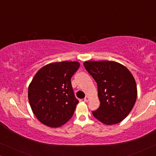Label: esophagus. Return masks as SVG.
<instances>
[{"label":"esophagus","mask_w":156,"mask_h":156,"mask_svg":"<svg viewBox=\"0 0 156 156\" xmlns=\"http://www.w3.org/2000/svg\"><path fill=\"white\" fill-rule=\"evenodd\" d=\"M89 99H90V98H89L88 96H86V97H85V98L84 99V101L85 102H88L89 101Z\"/></svg>","instance_id":"esophagus-1"}]
</instances>
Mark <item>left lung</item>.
<instances>
[{
    "label": "left lung",
    "instance_id": "left-lung-1",
    "mask_svg": "<svg viewBox=\"0 0 156 156\" xmlns=\"http://www.w3.org/2000/svg\"><path fill=\"white\" fill-rule=\"evenodd\" d=\"M84 66L97 84L100 106L93 116L106 125L122 121L133 108L137 87L133 74L114 61H86Z\"/></svg>",
    "mask_w": 156,
    "mask_h": 156
}]
</instances>
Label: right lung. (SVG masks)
<instances>
[{"label":"right lung","mask_w":156,"mask_h":156,"mask_svg":"<svg viewBox=\"0 0 156 156\" xmlns=\"http://www.w3.org/2000/svg\"><path fill=\"white\" fill-rule=\"evenodd\" d=\"M80 66L78 62H52L35 74L27 94L34 115L44 125L60 127L73 116L79 101L74 97L71 78Z\"/></svg>","instance_id":"right-lung-1"}]
</instances>
